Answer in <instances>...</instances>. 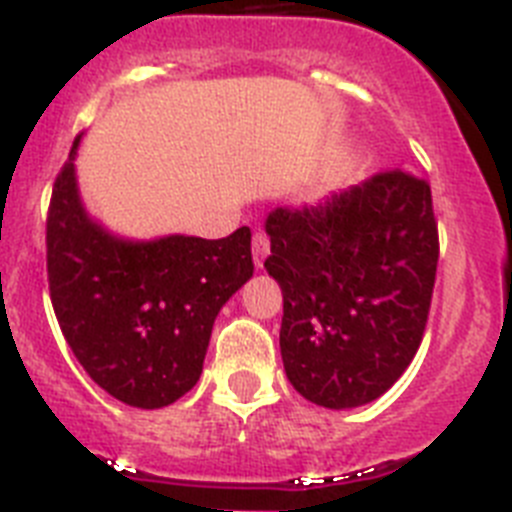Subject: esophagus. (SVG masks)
Returning <instances> with one entry per match:
<instances>
[{
  "instance_id": "1",
  "label": "esophagus",
  "mask_w": 512,
  "mask_h": 512,
  "mask_svg": "<svg viewBox=\"0 0 512 512\" xmlns=\"http://www.w3.org/2000/svg\"><path fill=\"white\" fill-rule=\"evenodd\" d=\"M267 252H270V239H267L265 232H255V237H252V260H255L257 267H262Z\"/></svg>"
}]
</instances>
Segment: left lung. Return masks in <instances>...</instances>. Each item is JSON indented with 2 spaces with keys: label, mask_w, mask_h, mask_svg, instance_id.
Wrapping results in <instances>:
<instances>
[{
  "label": "left lung",
  "mask_w": 512,
  "mask_h": 512,
  "mask_svg": "<svg viewBox=\"0 0 512 512\" xmlns=\"http://www.w3.org/2000/svg\"><path fill=\"white\" fill-rule=\"evenodd\" d=\"M265 232L290 385L334 411L380 398L428 321L439 262L431 186L385 170L311 209L270 211Z\"/></svg>",
  "instance_id": "left-lung-1"
}]
</instances>
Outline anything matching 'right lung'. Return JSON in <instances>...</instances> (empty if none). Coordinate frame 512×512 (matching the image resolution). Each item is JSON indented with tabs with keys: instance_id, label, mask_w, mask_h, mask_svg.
<instances>
[{
	"instance_id": "1",
	"label": "right lung",
	"mask_w": 512,
	"mask_h": 512,
	"mask_svg": "<svg viewBox=\"0 0 512 512\" xmlns=\"http://www.w3.org/2000/svg\"><path fill=\"white\" fill-rule=\"evenodd\" d=\"M78 140L48 209V283L55 319L91 380L135 408H163L199 382L214 319L252 278V234H186L132 242L86 214Z\"/></svg>"
}]
</instances>
